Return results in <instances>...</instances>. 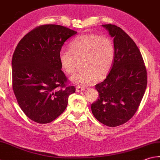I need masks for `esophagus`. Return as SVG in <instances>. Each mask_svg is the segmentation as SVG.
Wrapping results in <instances>:
<instances>
[{
  "label": "esophagus",
  "instance_id": "obj_1",
  "mask_svg": "<svg viewBox=\"0 0 160 160\" xmlns=\"http://www.w3.org/2000/svg\"><path fill=\"white\" fill-rule=\"evenodd\" d=\"M84 90H85V88H84V87H80V86H77L76 87V92H82V91H83Z\"/></svg>",
  "mask_w": 160,
  "mask_h": 160
}]
</instances>
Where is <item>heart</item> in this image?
<instances>
[{
	"mask_svg": "<svg viewBox=\"0 0 160 160\" xmlns=\"http://www.w3.org/2000/svg\"><path fill=\"white\" fill-rule=\"evenodd\" d=\"M70 51L62 49L59 61L68 74H73L82 61L83 70L70 77V81L77 86H88L109 73L115 58V47L107 36L97 34L81 35L70 43Z\"/></svg>",
	"mask_w": 160,
	"mask_h": 160,
	"instance_id": "heart-1",
	"label": "heart"
}]
</instances>
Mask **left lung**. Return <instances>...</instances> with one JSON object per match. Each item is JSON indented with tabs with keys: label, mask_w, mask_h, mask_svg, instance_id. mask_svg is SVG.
<instances>
[{
	"label": "left lung",
	"mask_w": 160,
	"mask_h": 160,
	"mask_svg": "<svg viewBox=\"0 0 160 160\" xmlns=\"http://www.w3.org/2000/svg\"><path fill=\"white\" fill-rule=\"evenodd\" d=\"M113 38L115 58L106 79L95 86L99 98L91 104L93 116L108 127L128 122L137 112L147 86V72L141 52L124 31L102 25Z\"/></svg>",
	"instance_id": "1"
}]
</instances>
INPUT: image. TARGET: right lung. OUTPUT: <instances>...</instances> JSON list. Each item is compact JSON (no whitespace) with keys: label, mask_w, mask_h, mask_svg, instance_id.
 I'll list each match as a JSON object with an SVG mask.
<instances>
[{"label":"right lung","mask_w":160,"mask_h":160,"mask_svg":"<svg viewBox=\"0 0 160 160\" xmlns=\"http://www.w3.org/2000/svg\"><path fill=\"white\" fill-rule=\"evenodd\" d=\"M77 31L48 24L29 32L20 40L12 61V87L18 104L32 121L41 124L57 118L68 106L74 86H65L59 53Z\"/></svg>","instance_id":"1"}]
</instances>
